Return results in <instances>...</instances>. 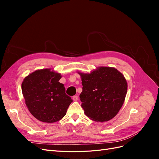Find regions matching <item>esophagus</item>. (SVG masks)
Wrapping results in <instances>:
<instances>
[{
    "mask_svg": "<svg viewBox=\"0 0 159 159\" xmlns=\"http://www.w3.org/2000/svg\"><path fill=\"white\" fill-rule=\"evenodd\" d=\"M72 99H73L74 101H77L78 99V95H74L73 96V98H72Z\"/></svg>",
    "mask_w": 159,
    "mask_h": 159,
    "instance_id": "obj_1",
    "label": "esophagus"
}]
</instances>
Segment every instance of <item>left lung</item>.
Listing matches in <instances>:
<instances>
[{"mask_svg":"<svg viewBox=\"0 0 159 159\" xmlns=\"http://www.w3.org/2000/svg\"><path fill=\"white\" fill-rule=\"evenodd\" d=\"M79 74L83 85L80 98L86 116L99 122L113 118L127 94V84L123 75L109 67H100L90 74Z\"/></svg>","mask_w":159,"mask_h":159,"instance_id":"obj_1","label":"left lung"}]
</instances>
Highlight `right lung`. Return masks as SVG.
I'll return each mask as SVG.
<instances>
[{
    "instance_id": "1",
    "label": "right lung",
    "mask_w": 159,
    "mask_h": 159,
    "mask_svg": "<svg viewBox=\"0 0 159 159\" xmlns=\"http://www.w3.org/2000/svg\"><path fill=\"white\" fill-rule=\"evenodd\" d=\"M61 75L50 69L36 70L22 84L26 107L40 121L54 123L63 118L73 102L66 94L64 85L59 82Z\"/></svg>"
}]
</instances>
